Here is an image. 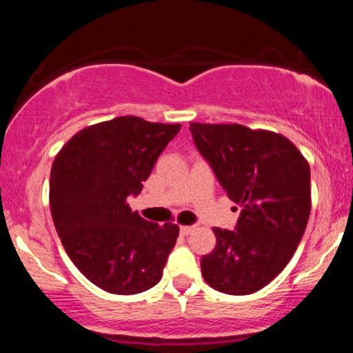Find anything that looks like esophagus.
Wrapping results in <instances>:
<instances>
[{
  "instance_id": "1",
  "label": "esophagus",
  "mask_w": 353,
  "mask_h": 353,
  "mask_svg": "<svg viewBox=\"0 0 353 353\" xmlns=\"http://www.w3.org/2000/svg\"><path fill=\"white\" fill-rule=\"evenodd\" d=\"M194 225H182L181 228V234L182 236H189V234H192L194 232Z\"/></svg>"
}]
</instances>
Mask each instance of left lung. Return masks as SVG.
<instances>
[{
    "label": "left lung",
    "instance_id": "1",
    "mask_svg": "<svg viewBox=\"0 0 353 353\" xmlns=\"http://www.w3.org/2000/svg\"><path fill=\"white\" fill-rule=\"evenodd\" d=\"M189 129L219 184L242 208L236 230L212 229L217 244L202 255V277L219 292H257L289 264L305 232L309 163L272 131L202 123H190Z\"/></svg>",
    "mask_w": 353,
    "mask_h": 353
}]
</instances>
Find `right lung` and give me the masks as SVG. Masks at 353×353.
<instances>
[{
	"instance_id": "right-lung-1",
	"label": "right lung",
	"mask_w": 353,
	"mask_h": 353,
	"mask_svg": "<svg viewBox=\"0 0 353 353\" xmlns=\"http://www.w3.org/2000/svg\"><path fill=\"white\" fill-rule=\"evenodd\" d=\"M179 129L114 117L81 129L54 157L50 205L56 232L81 274L109 294L144 292L163 277L179 225L145 221L128 197L143 190Z\"/></svg>"
}]
</instances>
